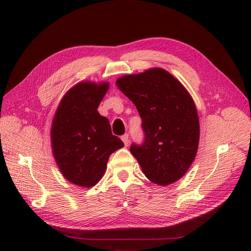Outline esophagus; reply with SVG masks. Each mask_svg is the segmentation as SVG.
Returning a JSON list of instances; mask_svg holds the SVG:
<instances>
[{
	"instance_id": "obj_1",
	"label": "esophagus",
	"mask_w": 251,
	"mask_h": 251,
	"mask_svg": "<svg viewBox=\"0 0 251 251\" xmlns=\"http://www.w3.org/2000/svg\"><path fill=\"white\" fill-rule=\"evenodd\" d=\"M122 140H123V142H124L125 147L128 146V143H129V137H128V135L125 134L124 136H122Z\"/></svg>"
}]
</instances>
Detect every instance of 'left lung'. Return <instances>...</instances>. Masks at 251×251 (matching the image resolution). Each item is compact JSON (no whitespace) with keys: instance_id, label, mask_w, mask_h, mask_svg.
<instances>
[{"instance_id":"8db88e82","label":"left lung","mask_w":251,"mask_h":251,"mask_svg":"<svg viewBox=\"0 0 251 251\" xmlns=\"http://www.w3.org/2000/svg\"><path fill=\"white\" fill-rule=\"evenodd\" d=\"M115 84L141 116L145 142L131 145L130 152L143 174L163 186L182 178L200 142L199 114L188 90L162 68L121 76Z\"/></svg>"}]
</instances>
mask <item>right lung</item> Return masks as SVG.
Instances as JSON below:
<instances>
[{"label":"right lung","instance_id":"1","mask_svg":"<svg viewBox=\"0 0 251 251\" xmlns=\"http://www.w3.org/2000/svg\"><path fill=\"white\" fill-rule=\"evenodd\" d=\"M109 82L83 81L63 96L50 128L52 155L69 182L92 188L103 177L110 155L124 147L97 111Z\"/></svg>","mask_w":251,"mask_h":251}]
</instances>
